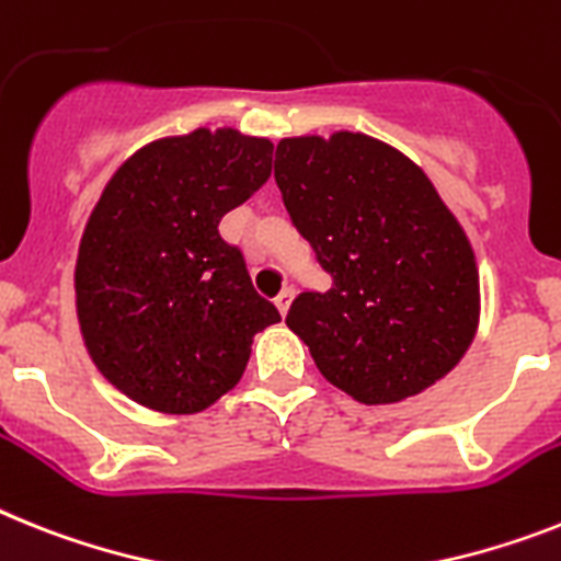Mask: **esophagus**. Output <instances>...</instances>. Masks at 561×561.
<instances>
[{
	"label": "esophagus",
	"mask_w": 561,
	"mask_h": 561,
	"mask_svg": "<svg viewBox=\"0 0 561 561\" xmlns=\"http://www.w3.org/2000/svg\"><path fill=\"white\" fill-rule=\"evenodd\" d=\"M290 299H294V288H285V290H282L279 296H276V308H279L282 317H285V313H288Z\"/></svg>",
	"instance_id": "obj_1"
}]
</instances>
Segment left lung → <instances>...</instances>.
Segmentation results:
<instances>
[{"mask_svg": "<svg viewBox=\"0 0 561 561\" xmlns=\"http://www.w3.org/2000/svg\"><path fill=\"white\" fill-rule=\"evenodd\" d=\"M273 176L331 290L290 305V331L331 385L365 404L416 397L468 351L479 276L431 179L365 134L276 145Z\"/></svg>", "mask_w": 561, "mask_h": 561, "instance_id": "left-lung-1", "label": "left lung"}]
</instances>
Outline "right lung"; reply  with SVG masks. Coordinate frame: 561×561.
<instances>
[{"label":"right lung","instance_id":"right-lung-1","mask_svg":"<svg viewBox=\"0 0 561 561\" xmlns=\"http://www.w3.org/2000/svg\"><path fill=\"white\" fill-rule=\"evenodd\" d=\"M273 145L233 128L159 139L113 173L82 233L77 313L111 385L162 413H199L242 379L279 322L253 290L228 210L271 176Z\"/></svg>","mask_w":561,"mask_h":561}]
</instances>
